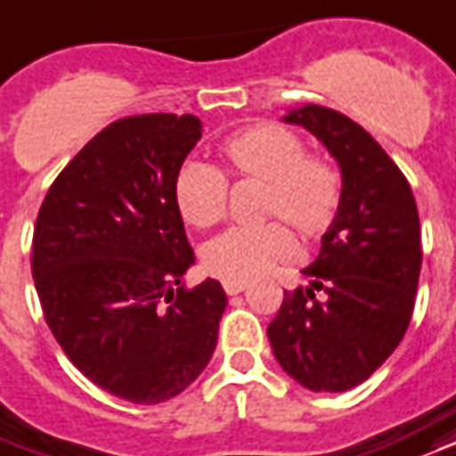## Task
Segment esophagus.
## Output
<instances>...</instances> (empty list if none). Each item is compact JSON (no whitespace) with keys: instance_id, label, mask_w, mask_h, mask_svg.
I'll list each match as a JSON object with an SVG mask.
<instances>
[{"instance_id":"esophagus-1","label":"esophagus","mask_w":456,"mask_h":456,"mask_svg":"<svg viewBox=\"0 0 456 456\" xmlns=\"http://www.w3.org/2000/svg\"><path fill=\"white\" fill-rule=\"evenodd\" d=\"M222 288H224L227 295H239V292H244L246 289V282H241V280H224Z\"/></svg>"}]
</instances>
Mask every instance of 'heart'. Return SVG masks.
I'll list each match as a JSON object with an SVG mask.
<instances>
[{
  "instance_id": "heart-1",
  "label": "heart",
  "mask_w": 456,
  "mask_h": 456,
  "mask_svg": "<svg viewBox=\"0 0 456 456\" xmlns=\"http://www.w3.org/2000/svg\"><path fill=\"white\" fill-rule=\"evenodd\" d=\"M219 154L229 174L268 183L265 215H280L302 237L331 224L340 200L338 171L306 157L305 142L282 125L263 123L227 137ZM227 176L208 161L188 159L176 174V202L191 224L210 227L227 212ZM295 254V241L280 222L234 224L208 241L202 261L224 280H251Z\"/></svg>"
}]
</instances>
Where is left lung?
Wrapping results in <instances>:
<instances>
[{"instance_id":"obj_1","label":"left lung","mask_w":456,"mask_h":456,"mask_svg":"<svg viewBox=\"0 0 456 456\" xmlns=\"http://www.w3.org/2000/svg\"><path fill=\"white\" fill-rule=\"evenodd\" d=\"M282 123L305 127L329 150L340 200L322 251L302 271L309 285L285 292L268 340L305 389L348 391L396 350L411 323L423 263L418 208L399 167L350 118L306 103Z\"/></svg>"}]
</instances>
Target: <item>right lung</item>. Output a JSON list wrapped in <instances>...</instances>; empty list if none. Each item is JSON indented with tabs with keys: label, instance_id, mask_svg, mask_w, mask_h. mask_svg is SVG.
I'll list each match as a JSON object with an SVG mask.
<instances>
[{
	"label": "right lung",
	"instance_id": "obj_1",
	"mask_svg": "<svg viewBox=\"0 0 456 456\" xmlns=\"http://www.w3.org/2000/svg\"><path fill=\"white\" fill-rule=\"evenodd\" d=\"M200 118L147 113L101 130L50 185L33 232V280L72 365L118 399L161 403L198 379L227 295L195 263L176 174Z\"/></svg>",
	"mask_w": 456,
	"mask_h": 456
}]
</instances>
